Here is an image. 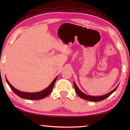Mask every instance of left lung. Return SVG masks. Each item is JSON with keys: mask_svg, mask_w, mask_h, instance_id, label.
<instances>
[{"mask_svg": "<svg viewBox=\"0 0 130 130\" xmlns=\"http://www.w3.org/2000/svg\"><path fill=\"white\" fill-rule=\"evenodd\" d=\"M74 88H75V90L76 94L80 98L85 99V100L91 101V102H99V101L104 100V99L107 98V97H108L110 95H111L117 89L118 85L116 88H115L113 90H112L111 92H110L109 93L106 94L102 95V96H92V95H89L83 93L79 89V88L76 86L75 82H74Z\"/></svg>", "mask_w": 130, "mask_h": 130, "instance_id": "left-lung-1", "label": "left lung"}]
</instances>
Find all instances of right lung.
Segmentation results:
<instances>
[{"mask_svg": "<svg viewBox=\"0 0 130 130\" xmlns=\"http://www.w3.org/2000/svg\"><path fill=\"white\" fill-rule=\"evenodd\" d=\"M57 78V77H56L50 84V85L47 88H46L45 89L41 91V92L36 93H27L21 92V91L18 90V89H15V88H14L12 85L9 83V82L8 81L7 79L6 78H5V79H6L7 83L9 85V86L11 88V89L13 91L14 93L16 94L17 95H18L19 97L24 99H30V100H39V99L45 98L46 96H47L50 94V93L52 92V89H53L54 85L55 83V82Z\"/></svg>", "mask_w": 130, "mask_h": 130, "instance_id": "right-lung-1", "label": "right lung"}]
</instances>
